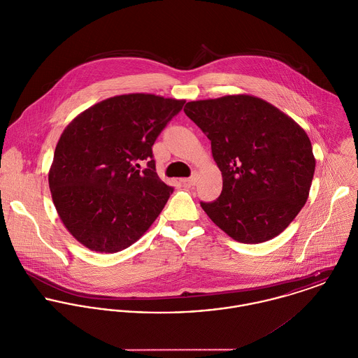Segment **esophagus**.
I'll use <instances>...</instances> for the list:
<instances>
[{"label":"esophagus","instance_id":"obj_1","mask_svg":"<svg viewBox=\"0 0 358 358\" xmlns=\"http://www.w3.org/2000/svg\"><path fill=\"white\" fill-rule=\"evenodd\" d=\"M183 183L187 185V186H196L197 185V175H192L189 179H185Z\"/></svg>","mask_w":358,"mask_h":358}]
</instances>
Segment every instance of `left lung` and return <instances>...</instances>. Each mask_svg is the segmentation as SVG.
<instances>
[{"label": "left lung", "instance_id": "left-lung-1", "mask_svg": "<svg viewBox=\"0 0 358 358\" xmlns=\"http://www.w3.org/2000/svg\"><path fill=\"white\" fill-rule=\"evenodd\" d=\"M186 115L210 141L223 189L205 213L240 243L284 231L306 204L315 159L306 132L270 103L250 95L186 103Z\"/></svg>", "mask_w": 358, "mask_h": 358}]
</instances>
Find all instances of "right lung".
Wrapping results in <instances>:
<instances>
[{"label":"right lung","instance_id":"obj_1","mask_svg":"<svg viewBox=\"0 0 358 358\" xmlns=\"http://www.w3.org/2000/svg\"><path fill=\"white\" fill-rule=\"evenodd\" d=\"M183 104L150 94L120 95L66 127L48 180L59 217L83 245L118 252L153 224L173 187L158 178L152 148ZM141 162H147L143 170Z\"/></svg>","mask_w":358,"mask_h":358}]
</instances>
